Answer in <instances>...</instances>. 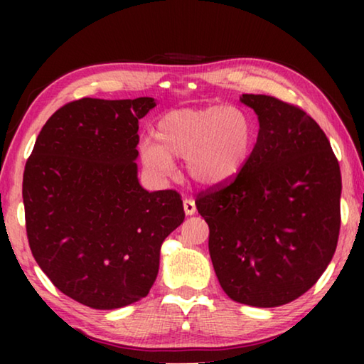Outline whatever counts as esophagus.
Listing matches in <instances>:
<instances>
[{
	"label": "esophagus",
	"instance_id": "esophagus-1",
	"mask_svg": "<svg viewBox=\"0 0 364 364\" xmlns=\"http://www.w3.org/2000/svg\"><path fill=\"white\" fill-rule=\"evenodd\" d=\"M183 207H184V212H186V215L196 213V202L193 199H189V197H186V199L183 200Z\"/></svg>",
	"mask_w": 364,
	"mask_h": 364
}]
</instances>
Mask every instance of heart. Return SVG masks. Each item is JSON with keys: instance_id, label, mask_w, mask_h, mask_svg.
I'll list each match as a JSON object with an SVG mask.
<instances>
[{"instance_id": "b5f03b06", "label": "heart", "mask_w": 364, "mask_h": 364, "mask_svg": "<svg viewBox=\"0 0 364 364\" xmlns=\"http://www.w3.org/2000/svg\"><path fill=\"white\" fill-rule=\"evenodd\" d=\"M154 139L143 144V159L151 168L167 173L171 159H186L189 176L213 186L244 167L254 149L255 128L239 107L180 109L160 117Z\"/></svg>"}]
</instances>
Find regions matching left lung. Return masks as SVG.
Wrapping results in <instances>:
<instances>
[{"label": "left lung", "instance_id": "8db88e82", "mask_svg": "<svg viewBox=\"0 0 364 364\" xmlns=\"http://www.w3.org/2000/svg\"><path fill=\"white\" fill-rule=\"evenodd\" d=\"M260 122L244 167L196 194L208 250L230 299L252 306L289 304L316 284L341 231L342 176L318 123L267 95H242Z\"/></svg>", "mask_w": 364, "mask_h": 364}]
</instances>
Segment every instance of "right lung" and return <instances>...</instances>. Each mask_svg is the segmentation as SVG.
Returning a JSON list of instances; mask_svg holds the SVG:
<instances>
[{
	"label": "right lung",
	"instance_id": "1",
	"mask_svg": "<svg viewBox=\"0 0 364 364\" xmlns=\"http://www.w3.org/2000/svg\"><path fill=\"white\" fill-rule=\"evenodd\" d=\"M152 97L64 104L35 141L22 183L30 250L67 297L96 310L149 294L160 245L183 223L180 193L138 181L139 119Z\"/></svg>",
	"mask_w": 364,
	"mask_h": 364
}]
</instances>
